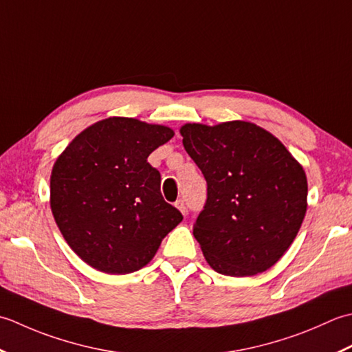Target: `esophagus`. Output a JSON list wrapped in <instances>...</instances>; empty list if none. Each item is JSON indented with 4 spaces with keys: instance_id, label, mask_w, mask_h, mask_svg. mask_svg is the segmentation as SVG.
<instances>
[{
    "instance_id": "esophagus-1",
    "label": "esophagus",
    "mask_w": 352,
    "mask_h": 352,
    "mask_svg": "<svg viewBox=\"0 0 352 352\" xmlns=\"http://www.w3.org/2000/svg\"><path fill=\"white\" fill-rule=\"evenodd\" d=\"M176 208L179 211H181L182 214H185L186 212V206H185V200L184 199H179V200H176Z\"/></svg>"
}]
</instances>
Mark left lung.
Wrapping results in <instances>:
<instances>
[{"instance_id": "obj_1", "label": "left lung", "mask_w": 352, "mask_h": 352, "mask_svg": "<svg viewBox=\"0 0 352 352\" xmlns=\"http://www.w3.org/2000/svg\"><path fill=\"white\" fill-rule=\"evenodd\" d=\"M181 135L208 185L192 229L206 263L239 278L270 269L305 217L302 166L276 136L249 121L186 123Z\"/></svg>"}]
</instances>
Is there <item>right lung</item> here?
<instances>
[{"instance_id":"obj_1","label":"right lung","mask_w":352,"mask_h":352,"mask_svg":"<svg viewBox=\"0 0 352 352\" xmlns=\"http://www.w3.org/2000/svg\"><path fill=\"white\" fill-rule=\"evenodd\" d=\"M173 129L109 117L78 133L57 157L50 206L68 246L100 272L126 275L152 261L182 214L164 200L148 155Z\"/></svg>"}]
</instances>
